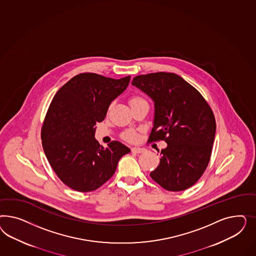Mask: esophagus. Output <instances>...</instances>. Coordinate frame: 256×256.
<instances>
[{"label": "esophagus", "mask_w": 256, "mask_h": 256, "mask_svg": "<svg viewBox=\"0 0 256 256\" xmlns=\"http://www.w3.org/2000/svg\"><path fill=\"white\" fill-rule=\"evenodd\" d=\"M132 152L133 153H142V152H144V148H132Z\"/></svg>", "instance_id": "esophagus-1"}]
</instances>
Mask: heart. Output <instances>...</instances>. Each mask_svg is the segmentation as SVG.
<instances>
[{"instance_id":"1","label":"heart","mask_w":256,"mask_h":256,"mask_svg":"<svg viewBox=\"0 0 256 256\" xmlns=\"http://www.w3.org/2000/svg\"><path fill=\"white\" fill-rule=\"evenodd\" d=\"M144 103H148V102L142 96H137V94L133 96L130 100V104L132 107L136 106V105H140V104H144ZM110 107H112V105H110L108 108H110ZM122 138L126 140H128V142H136L138 139V134H137V132H134L132 130H126V132L122 133Z\"/></svg>"}]
</instances>
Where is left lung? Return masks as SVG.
<instances>
[{
	"mask_svg": "<svg viewBox=\"0 0 256 256\" xmlns=\"http://www.w3.org/2000/svg\"><path fill=\"white\" fill-rule=\"evenodd\" d=\"M155 101L154 126L148 142L164 140L160 164L150 176L169 192H181L201 178L210 162L216 120L210 104L184 78L166 72L133 78Z\"/></svg>",
	"mask_w": 256,
	"mask_h": 256,
	"instance_id": "obj_1",
	"label": "left lung"
}]
</instances>
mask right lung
<instances>
[{"label":"right lung","mask_w":256,"mask_h":256,"mask_svg":"<svg viewBox=\"0 0 256 256\" xmlns=\"http://www.w3.org/2000/svg\"><path fill=\"white\" fill-rule=\"evenodd\" d=\"M130 76L114 80L80 73L55 94L41 128L42 146L56 176L70 188L93 192L110 178L130 149L112 140L103 148L94 126L106 116L110 102L128 87Z\"/></svg>","instance_id":"1"}]
</instances>
